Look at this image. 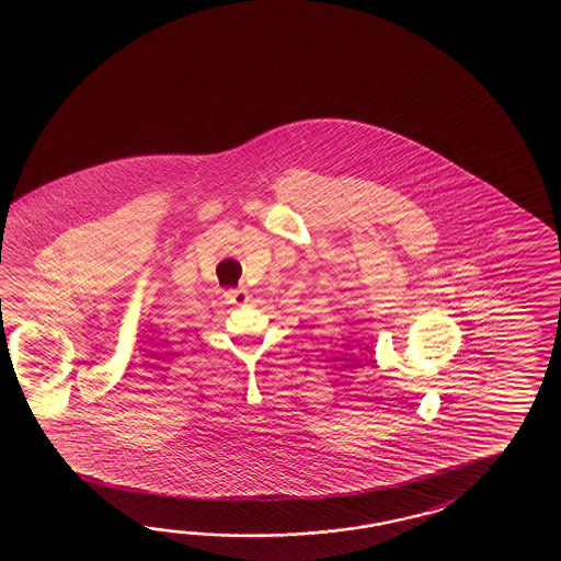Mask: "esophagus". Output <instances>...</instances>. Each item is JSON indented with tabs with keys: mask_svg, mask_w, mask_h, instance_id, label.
<instances>
[{
	"mask_svg": "<svg viewBox=\"0 0 561 561\" xmlns=\"http://www.w3.org/2000/svg\"><path fill=\"white\" fill-rule=\"evenodd\" d=\"M225 297H227L230 305H237V307H244L251 300V295H249L247 288H232V290H227Z\"/></svg>",
	"mask_w": 561,
	"mask_h": 561,
	"instance_id": "1",
	"label": "esophagus"
}]
</instances>
